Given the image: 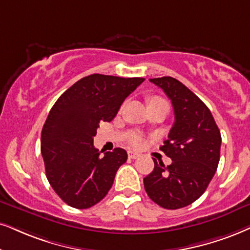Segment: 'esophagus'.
I'll return each mask as SVG.
<instances>
[{"mask_svg":"<svg viewBox=\"0 0 250 250\" xmlns=\"http://www.w3.org/2000/svg\"><path fill=\"white\" fill-rule=\"evenodd\" d=\"M128 157L130 158V159H137L138 157H141V154L138 152H135V151H129Z\"/></svg>","mask_w":250,"mask_h":250,"instance_id":"esophagus-1","label":"esophagus"}]
</instances>
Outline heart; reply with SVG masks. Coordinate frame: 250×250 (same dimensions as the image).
Returning a JSON list of instances; mask_svg holds the SVG:
<instances>
[{"mask_svg": "<svg viewBox=\"0 0 250 250\" xmlns=\"http://www.w3.org/2000/svg\"><path fill=\"white\" fill-rule=\"evenodd\" d=\"M154 102H165V100H163L162 98L154 97L150 100V103H154ZM130 143H131L132 146L140 147V146H142V144H143V140H142V137L140 135H134V136H131Z\"/></svg>", "mask_w": 250, "mask_h": 250, "instance_id": "heart-1", "label": "heart"}]
</instances>
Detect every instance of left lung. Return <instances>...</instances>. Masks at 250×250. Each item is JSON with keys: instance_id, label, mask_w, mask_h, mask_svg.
I'll return each mask as SVG.
<instances>
[{"instance_id": "obj_1", "label": "left lung", "mask_w": 250, "mask_h": 250, "mask_svg": "<svg viewBox=\"0 0 250 250\" xmlns=\"http://www.w3.org/2000/svg\"><path fill=\"white\" fill-rule=\"evenodd\" d=\"M172 102L175 121L160 150L172 159L165 167L154 158V168L144 178L148 197L164 209L185 208L200 198L216 173L222 136L210 109L175 78H152Z\"/></svg>"}]
</instances>
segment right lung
<instances>
[{"label": "right lung", "mask_w": 250, "mask_h": 250, "mask_svg": "<svg viewBox=\"0 0 250 250\" xmlns=\"http://www.w3.org/2000/svg\"><path fill=\"white\" fill-rule=\"evenodd\" d=\"M144 78L93 74L82 78L56 100L41 131L46 176L60 198L76 209L99 203L112 188L127 151L93 146L102 121L110 122Z\"/></svg>", "instance_id": "1"}]
</instances>
